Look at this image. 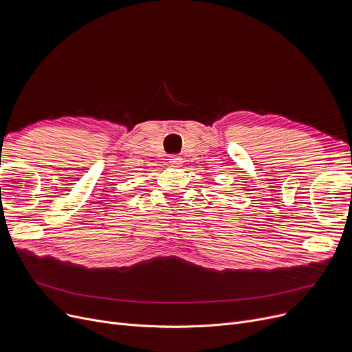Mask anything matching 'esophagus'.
Returning a JSON list of instances; mask_svg holds the SVG:
<instances>
[{
	"mask_svg": "<svg viewBox=\"0 0 352 352\" xmlns=\"http://www.w3.org/2000/svg\"><path fill=\"white\" fill-rule=\"evenodd\" d=\"M182 162H184V161H182V158H181V157H178V155H173V157H170V165H171V166H179Z\"/></svg>",
	"mask_w": 352,
	"mask_h": 352,
	"instance_id": "1",
	"label": "esophagus"
}]
</instances>
